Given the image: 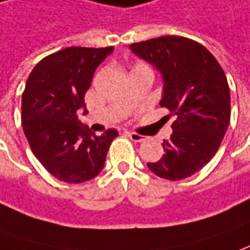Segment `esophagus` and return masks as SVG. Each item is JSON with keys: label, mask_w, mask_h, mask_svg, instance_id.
Here are the masks:
<instances>
[{"label": "esophagus", "mask_w": 250, "mask_h": 250, "mask_svg": "<svg viewBox=\"0 0 250 250\" xmlns=\"http://www.w3.org/2000/svg\"><path fill=\"white\" fill-rule=\"evenodd\" d=\"M127 134H128V137H130L131 141H134V142H144V141L146 139V137L141 135L138 132H127Z\"/></svg>", "instance_id": "esophagus-1"}]
</instances>
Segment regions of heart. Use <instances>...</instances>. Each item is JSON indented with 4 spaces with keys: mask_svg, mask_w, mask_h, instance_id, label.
I'll return each instance as SVG.
<instances>
[{
    "mask_svg": "<svg viewBox=\"0 0 250 250\" xmlns=\"http://www.w3.org/2000/svg\"><path fill=\"white\" fill-rule=\"evenodd\" d=\"M138 65H141V64H138ZM135 67H137V65H135Z\"/></svg>",
    "mask_w": 250,
    "mask_h": 250,
    "instance_id": "1",
    "label": "heart"
}]
</instances>
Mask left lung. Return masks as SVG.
Segmentation results:
<instances>
[{"instance_id": "8db88e82", "label": "left lung", "mask_w": 250, "mask_h": 250, "mask_svg": "<svg viewBox=\"0 0 250 250\" xmlns=\"http://www.w3.org/2000/svg\"><path fill=\"white\" fill-rule=\"evenodd\" d=\"M134 53L157 68L164 79L160 106L174 115L166 154L149 169L160 178L181 181L198 172L218 152L230 123V89L223 68L196 41L164 35L130 45Z\"/></svg>"}]
</instances>
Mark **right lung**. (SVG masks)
<instances>
[{
    "label": "right lung",
    "instance_id": "obj_1",
    "mask_svg": "<svg viewBox=\"0 0 250 250\" xmlns=\"http://www.w3.org/2000/svg\"><path fill=\"white\" fill-rule=\"evenodd\" d=\"M113 46L67 47L34 67L21 97V125L32 153L49 174L67 183L96 178L105 164L115 128L96 135L78 120L96 68Z\"/></svg>",
    "mask_w": 250,
    "mask_h": 250
}]
</instances>
